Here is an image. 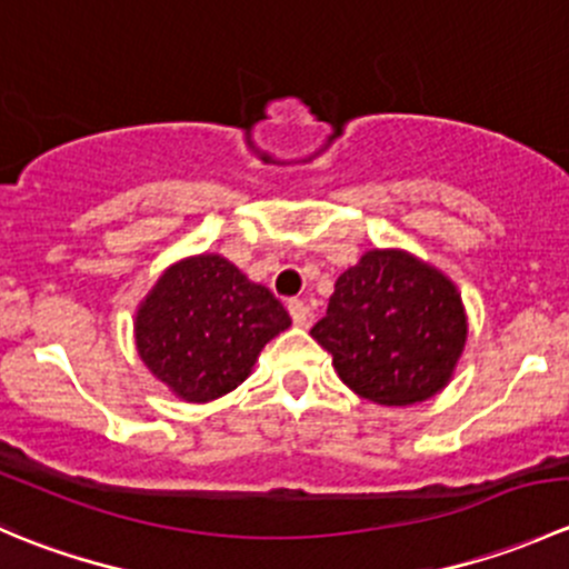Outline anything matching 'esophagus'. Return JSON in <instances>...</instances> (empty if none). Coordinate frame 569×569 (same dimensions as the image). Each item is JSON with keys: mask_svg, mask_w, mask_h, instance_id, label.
Returning a JSON list of instances; mask_svg holds the SVG:
<instances>
[{"mask_svg": "<svg viewBox=\"0 0 569 569\" xmlns=\"http://www.w3.org/2000/svg\"><path fill=\"white\" fill-rule=\"evenodd\" d=\"M289 313H291V321H295L297 327L308 325V317H311V311H308V306L302 300H289Z\"/></svg>", "mask_w": 569, "mask_h": 569, "instance_id": "esophagus-1", "label": "esophagus"}]
</instances>
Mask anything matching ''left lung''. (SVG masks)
<instances>
[{
  "label": "left lung",
  "mask_w": 569,
  "mask_h": 569,
  "mask_svg": "<svg viewBox=\"0 0 569 569\" xmlns=\"http://www.w3.org/2000/svg\"><path fill=\"white\" fill-rule=\"evenodd\" d=\"M311 336L349 391L410 407L451 382L468 343V313L449 274L401 248H375L338 274Z\"/></svg>",
  "instance_id": "8db88e82"
}]
</instances>
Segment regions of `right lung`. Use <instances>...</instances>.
<instances>
[{"instance_id": "right-lung-1", "label": "right lung", "mask_w": 569, "mask_h": 569, "mask_svg": "<svg viewBox=\"0 0 569 569\" xmlns=\"http://www.w3.org/2000/svg\"><path fill=\"white\" fill-rule=\"evenodd\" d=\"M280 300L220 252L170 263L134 313L137 355L176 399L206 405L250 377L261 349L289 330Z\"/></svg>"}]
</instances>
